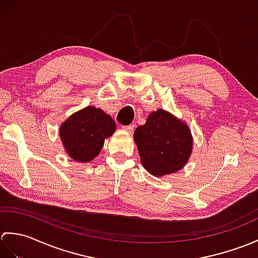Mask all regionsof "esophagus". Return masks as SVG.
<instances>
[{"mask_svg":"<svg viewBox=\"0 0 258 258\" xmlns=\"http://www.w3.org/2000/svg\"><path fill=\"white\" fill-rule=\"evenodd\" d=\"M135 125L134 124H131V125H126V126H123V130L124 131H127V132H132V131L134 130Z\"/></svg>","mask_w":258,"mask_h":258,"instance_id":"1","label":"esophagus"}]
</instances>
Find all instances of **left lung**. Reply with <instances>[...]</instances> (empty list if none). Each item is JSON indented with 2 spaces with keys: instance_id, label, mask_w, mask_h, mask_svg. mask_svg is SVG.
<instances>
[{
  "instance_id": "obj_1",
  "label": "left lung",
  "mask_w": 258,
  "mask_h": 258,
  "mask_svg": "<svg viewBox=\"0 0 258 258\" xmlns=\"http://www.w3.org/2000/svg\"><path fill=\"white\" fill-rule=\"evenodd\" d=\"M134 141L142 165L154 176L180 171L193 152L187 123L163 108L152 112L146 123L135 130Z\"/></svg>"
}]
</instances>
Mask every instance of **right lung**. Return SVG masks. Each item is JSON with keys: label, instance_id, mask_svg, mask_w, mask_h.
Segmentation results:
<instances>
[{"label": "right lung", "instance_id": "obj_1", "mask_svg": "<svg viewBox=\"0 0 258 258\" xmlns=\"http://www.w3.org/2000/svg\"><path fill=\"white\" fill-rule=\"evenodd\" d=\"M116 124L101 108L86 106L59 126V139L72 160L89 163L100 154L104 141L114 134Z\"/></svg>", "mask_w": 258, "mask_h": 258}]
</instances>
